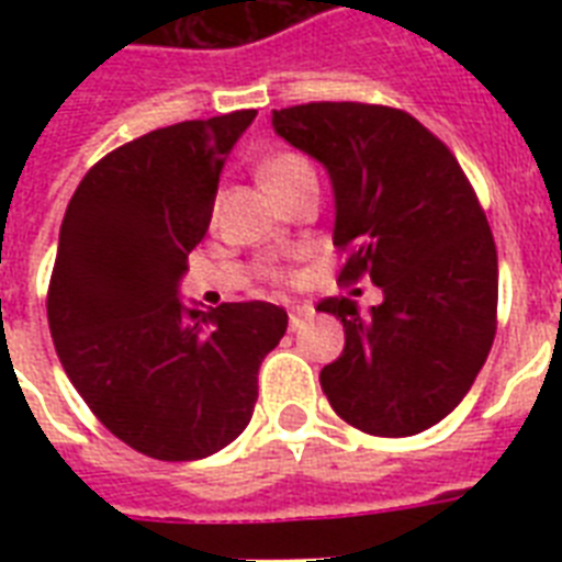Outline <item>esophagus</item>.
<instances>
[{"label":"esophagus","instance_id":"1","mask_svg":"<svg viewBox=\"0 0 562 562\" xmlns=\"http://www.w3.org/2000/svg\"><path fill=\"white\" fill-rule=\"evenodd\" d=\"M312 317H315V306H312V303H297V306L289 308V326L294 333L303 329Z\"/></svg>","mask_w":562,"mask_h":562}]
</instances>
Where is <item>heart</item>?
I'll list each match as a JSON object with an SVG mask.
<instances>
[{"instance_id":"1","label":"heart","mask_w":562,"mask_h":562,"mask_svg":"<svg viewBox=\"0 0 562 562\" xmlns=\"http://www.w3.org/2000/svg\"><path fill=\"white\" fill-rule=\"evenodd\" d=\"M259 180H262L268 192H273L280 198V194L291 192V189L300 187V183L315 180V169H312V162H308L303 154L273 151L259 162Z\"/></svg>"}]
</instances>
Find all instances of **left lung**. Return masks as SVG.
<instances>
[{"label": "left lung", "mask_w": 562, "mask_h": 562, "mask_svg": "<svg viewBox=\"0 0 562 562\" xmlns=\"http://www.w3.org/2000/svg\"><path fill=\"white\" fill-rule=\"evenodd\" d=\"M277 136L329 175L341 280L368 273L382 303L326 297L344 352L321 370L335 414L411 437L452 414L496 338L498 259L487 215L452 151L417 119L359 101L273 110Z\"/></svg>", "instance_id": "1"}]
</instances>
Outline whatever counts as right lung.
I'll use <instances>...</instances> for the list:
<instances>
[{
  "mask_svg": "<svg viewBox=\"0 0 562 562\" xmlns=\"http://www.w3.org/2000/svg\"><path fill=\"white\" fill-rule=\"evenodd\" d=\"M256 110L160 127L95 162L66 206L48 285L57 359L92 414L136 452L201 461L247 428L259 364L289 326L250 300L187 306L218 178Z\"/></svg>",
  "mask_w": 562,
  "mask_h": 562,
  "instance_id": "add662e5",
  "label": "right lung"
}]
</instances>
